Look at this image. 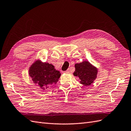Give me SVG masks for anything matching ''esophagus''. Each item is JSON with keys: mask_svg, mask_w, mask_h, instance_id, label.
Here are the masks:
<instances>
[{"mask_svg": "<svg viewBox=\"0 0 131 131\" xmlns=\"http://www.w3.org/2000/svg\"><path fill=\"white\" fill-rule=\"evenodd\" d=\"M69 73V69L67 70L66 71H64V73Z\"/></svg>", "mask_w": 131, "mask_h": 131, "instance_id": "esophagus-1", "label": "esophagus"}]
</instances>
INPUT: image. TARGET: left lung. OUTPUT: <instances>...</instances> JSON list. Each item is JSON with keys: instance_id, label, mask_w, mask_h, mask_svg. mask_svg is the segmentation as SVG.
Here are the masks:
<instances>
[{"instance_id": "8db88e82", "label": "left lung", "mask_w": 131, "mask_h": 131, "mask_svg": "<svg viewBox=\"0 0 131 131\" xmlns=\"http://www.w3.org/2000/svg\"><path fill=\"white\" fill-rule=\"evenodd\" d=\"M75 70L73 74L78 77L80 83L84 85L88 86L93 83L96 79L97 69L88 61H84L75 64Z\"/></svg>"}]
</instances>
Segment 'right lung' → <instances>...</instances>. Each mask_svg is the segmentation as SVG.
Masks as SVG:
<instances>
[{
  "instance_id": "add662e5",
  "label": "right lung",
  "mask_w": 131,
  "mask_h": 131,
  "mask_svg": "<svg viewBox=\"0 0 131 131\" xmlns=\"http://www.w3.org/2000/svg\"><path fill=\"white\" fill-rule=\"evenodd\" d=\"M29 75L34 83L38 84L42 89H46L57 83L61 74L52 64L38 61L31 66Z\"/></svg>"
}]
</instances>
